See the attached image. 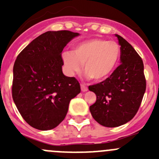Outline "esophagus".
<instances>
[{"mask_svg": "<svg viewBox=\"0 0 159 159\" xmlns=\"http://www.w3.org/2000/svg\"><path fill=\"white\" fill-rule=\"evenodd\" d=\"M81 91H88L87 86H85L84 84H81Z\"/></svg>", "mask_w": 159, "mask_h": 159, "instance_id": "34e87169", "label": "esophagus"}]
</instances>
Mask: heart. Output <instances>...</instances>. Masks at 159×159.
Listing matches in <instances>:
<instances>
[{
	"instance_id": "b5f03b06",
	"label": "heart",
	"mask_w": 159,
	"mask_h": 159,
	"mask_svg": "<svg viewBox=\"0 0 159 159\" xmlns=\"http://www.w3.org/2000/svg\"><path fill=\"white\" fill-rule=\"evenodd\" d=\"M121 56L119 44L113 41L94 38L74 46L72 52L63 54L67 71L70 75L78 73L84 64L86 76L94 81L106 79L115 70Z\"/></svg>"
}]
</instances>
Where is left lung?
Instances as JSON below:
<instances>
[{
	"label": "left lung",
	"mask_w": 159,
	"mask_h": 159,
	"mask_svg": "<svg viewBox=\"0 0 159 159\" xmlns=\"http://www.w3.org/2000/svg\"><path fill=\"white\" fill-rule=\"evenodd\" d=\"M115 36L121 45V64L105 81L89 87L97 97L90 106L91 115L109 128L122 125L134 118L146 89L142 57L125 39Z\"/></svg>",
	"instance_id": "left-lung-1"
}]
</instances>
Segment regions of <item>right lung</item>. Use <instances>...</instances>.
I'll return each instance as SVG.
<instances>
[{"mask_svg": "<svg viewBox=\"0 0 159 159\" xmlns=\"http://www.w3.org/2000/svg\"><path fill=\"white\" fill-rule=\"evenodd\" d=\"M78 35L69 30L47 31L17 55L12 98L22 118L34 129L57 127L66 116L70 101L81 91L78 80L62 72V51Z\"/></svg>", "mask_w": 159, "mask_h": 159, "instance_id": "right-lung-1", "label": "right lung"}]
</instances>
